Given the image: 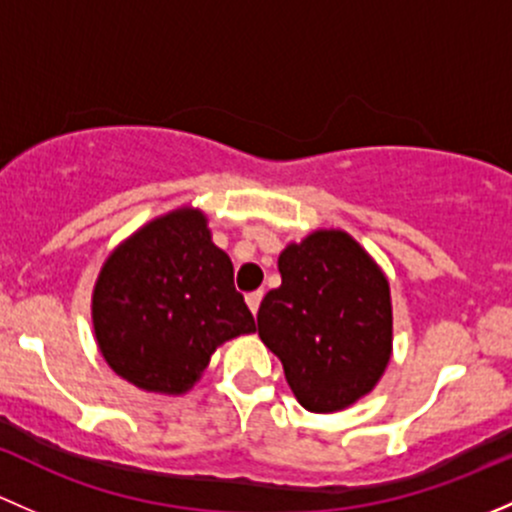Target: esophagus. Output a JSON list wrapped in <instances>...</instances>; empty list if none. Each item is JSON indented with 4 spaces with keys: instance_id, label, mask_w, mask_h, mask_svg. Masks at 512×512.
I'll use <instances>...</instances> for the list:
<instances>
[{
    "instance_id": "1",
    "label": "esophagus",
    "mask_w": 512,
    "mask_h": 512,
    "mask_svg": "<svg viewBox=\"0 0 512 512\" xmlns=\"http://www.w3.org/2000/svg\"><path fill=\"white\" fill-rule=\"evenodd\" d=\"M261 300H263V291H256V293L246 295V305H249V310L254 315L258 313V305H261Z\"/></svg>"
}]
</instances>
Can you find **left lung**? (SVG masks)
I'll return each mask as SVG.
<instances>
[{"mask_svg": "<svg viewBox=\"0 0 512 512\" xmlns=\"http://www.w3.org/2000/svg\"><path fill=\"white\" fill-rule=\"evenodd\" d=\"M281 286L258 308V337L308 412L352 407L392 357V295L379 263L342 229H318L278 256Z\"/></svg>", "mask_w": 512, "mask_h": 512, "instance_id": "1", "label": "left lung"}]
</instances>
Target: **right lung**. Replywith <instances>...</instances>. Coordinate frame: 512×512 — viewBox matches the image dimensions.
I'll return each instance as SVG.
<instances>
[{"instance_id": "obj_1", "label": "right lung", "mask_w": 512, "mask_h": 512, "mask_svg": "<svg viewBox=\"0 0 512 512\" xmlns=\"http://www.w3.org/2000/svg\"><path fill=\"white\" fill-rule=\"evenodd\" d=\"M93 333L108 367L142 392H189L226 340L256 333L207 214L179 207L120 241L93 286Z\"/></svg>"}]
</instances>
